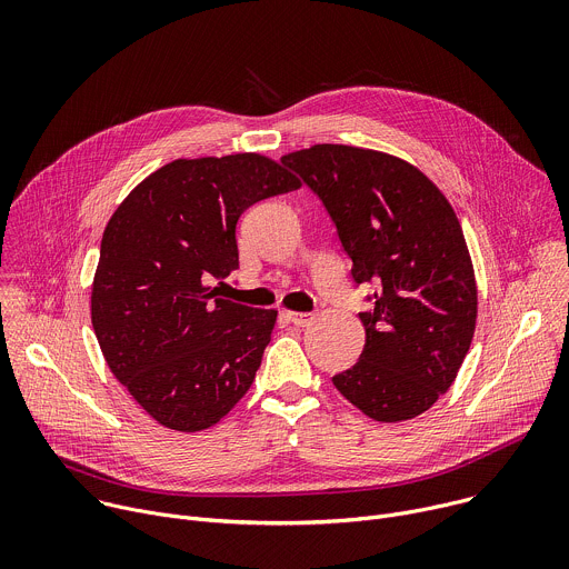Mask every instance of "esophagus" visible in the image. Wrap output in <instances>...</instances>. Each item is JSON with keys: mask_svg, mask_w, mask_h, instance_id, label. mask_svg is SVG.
Listing matches in <instances>:
<instances>
[{"mask_svg": "<svg viewBox=\"0 0 569 569\" xmlns=\"http://www.w3.org/2000/svg\"><path fill=\"white\" fill-rule=\"evenodd\" d=\"M286 317L295 323V327H308L315 319V312H286Z\"/></svg>", "mask_w": 569, "mask_h": 569, "instance_id": "1", "label": "esophagus"}]
</instances>
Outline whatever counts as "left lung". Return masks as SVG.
Returning <instances> with one entry per match:
<instances>
[{"mask_svg": "<svg viewBox=\"0 0 569 569\" xmlns=\"http://www.w3.org/2000/svg\"><path fill=\"white\" fill-rule=\"evenodd\" d=\"M329 211L356 286L373 283L360 312L358 362L333 376L373 421H408L448 391L470 349L477 288L461 224L443 193L398 157L317 143L281 157Z\"/></svg>", "mask_w": 569, "mask_h": 569, "instance_id": "8db88e82", "label": "left lung"}]
</instances>
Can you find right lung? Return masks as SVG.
<instances>
[{
    "label": "right lung",
    "instance_id": "1",
    "mask_svg": "<svg viewBox=\"0 0 569 569\" xmlns=\"http://www.w3.org/2000/svg\"><path fill=\"white\" fill-rule=\"evenodd\" d=\"M299 187L257 152L176 159L112 213L92 327L110 371L157 423L207 430L254 382L277 310L220 299L211 283L238 270L242 211Z\"/></svg>",
    "mask_w": 569,
    "mask_h": 569
}]
</instances>
